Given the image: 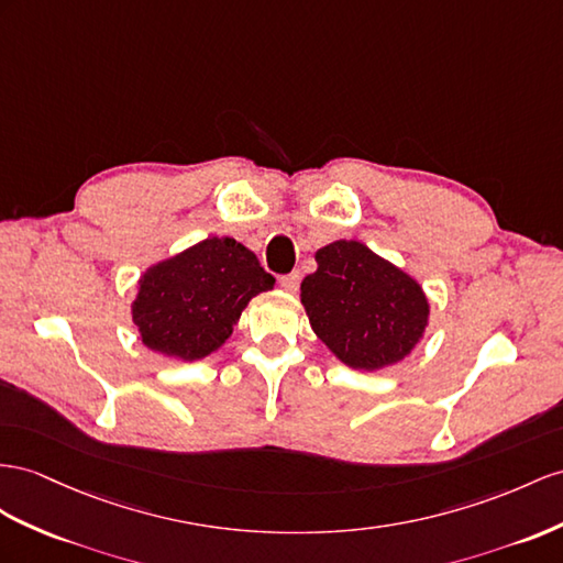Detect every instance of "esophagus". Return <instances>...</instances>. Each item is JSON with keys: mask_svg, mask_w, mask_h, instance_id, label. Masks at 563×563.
I'll use <instances>...</instances> for the list:
<instances>
[{"mask_svg": "<svg viewBox=\"0 0 563 563\" xmlns=\"http://www.w3.org/2000/svg\"><path fill=\"white\" fill-rule=\"evenodd\" d=\"M299 283H301V276H299L297 271L290 273V276H283L280 278V287H283L285 292H290V295H295L299 290Z\"/></svg>", "mask_w": 563, "mask_h": 563, "instance_id": "esophagus-1", "label": "esophagus"}]
</instances>
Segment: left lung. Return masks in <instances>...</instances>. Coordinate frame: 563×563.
Masks as SVG:
<instances>
[{
    "mask_svg": "<svg viewBox=\"0 0 563 563\" xmlns=\"http://www.w3.org/2000/svg\"><path fill=\"white\" fill-rule=\"evenodd\" d=\"M301 280L313 333L344 366L383 371L413 352L430 323L421 283L358 240H335Z\"/></svg>",
    "mask_w": 563,
    "mask_h": 563,
    "instance_id": "8db88e82",
    "label": "left lung"
}]
</instances>
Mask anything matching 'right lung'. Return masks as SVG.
<instances>
[{
	"instance_id": "obj_1",
	"label": "right lung",
	"mask_w": 563,
	"mask_h": 563,
	"mask_svg": "<svg viewBox=\"0 0 563 563\" xmlns=\"http://www.w3.org/2000/svg\"><path fill=\"white\" fill-rule=\"evenodd\" d=\"M273 285L252 250L213 235L144 271L131 316L144 347L197 362L223 347L252 297Z\"/></svg>"
}]
</instances>
